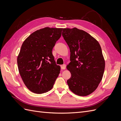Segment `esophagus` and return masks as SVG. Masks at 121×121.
Here are the masks:
<instances>
[{
	"label": "esophagus",
	"instance_id": "obj_1",
	"mask_svg": "<svg viewBox=\"0 0 121 121\" xmlns=\"http://www.w3.org/2000/svg\"><path fill=\"white\" fill-rule=\"evenodd\" d=\"M60 67L62 69H65V68H66V65H65V64L61 65H60Z\"/></svg>",
	"mask_w": 121,
	"mask_h": 121
}]
</instances>
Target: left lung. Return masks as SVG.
<instances>
[{
	"instance_id": "obj_1",
	"label": "left lung",
	"mask_w": 121,
	"mask_h": 121,
	"mask_svg": "<svg viewBox=\"0 0 121 121\" xmlns=\"http://www.w3.org/2000/svg\"><path fill=\"white\" fill-rule=\"evenodd\" d=\"M62 35L70 50L67 68L71 78L67 84L73 93L87 96L96 90L105 68L102 50L97 40L88 33L74 28L63 29Z\"/></svg>"
}]
</instances>
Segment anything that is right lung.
<instances>
[{
    "label": "right lung",
    "mask_w": 121,
    "mask_h": 121,
    "mask_svg": "<svg viewBox=\"0 0 121 121\" xmlns=\"http://www.w3.org/2000/svg\"><path fill=\"white\" fill-rule=\"evenodd\" d=\"M62 28L46 27L36 31L24 41L17 58L23 81L32 92L42 94L52 89L60 70L52 50Z\"/></svg>",
    "instance_id": "add662e5"
}]
</instances>
